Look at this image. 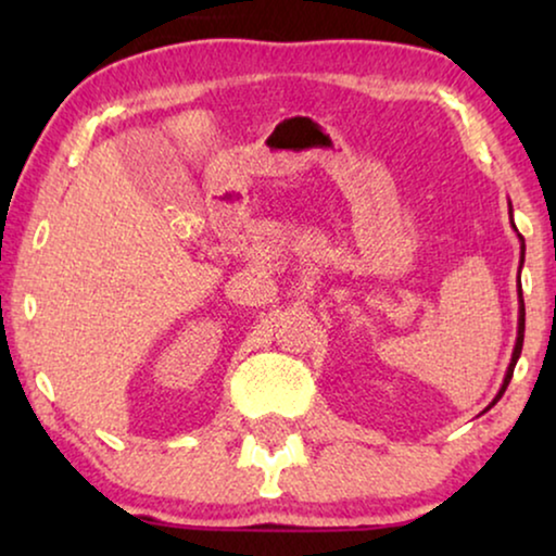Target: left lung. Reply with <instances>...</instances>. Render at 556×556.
Masks as SVG:
<instances>
[{
  "mask_svg": "<svg viewBox=\"0 0 556 556\" xmlns=\"http://www.w3.org/2000/svg\"><path fill=\"white\" fill-rule=\"evenodd\" d=\"M508 215H511V202H508ZM511 225H514V219H511ZM514 230H516V225H514ZM519 235V232H516ZM519 240H521V265H523V238L519 235ZM521 273V270H519ZM523 321H527V311H523V295H521V280H519V331H516V344H514V354H511V362H508V369H506V377H504V384H501V390H498V394L496 397H493V402L489 407L483 409V413H489V409L496 405V402L504 397V392H506V387H508V382H511V377H514V367H516V362H519V356H521V346H523Z\"/></svg>",
  "mask_w": 556,
  "mask_h": 556,
  "instance_id": "8db88e82",
  "label": "left lung"
}]
</instances>
